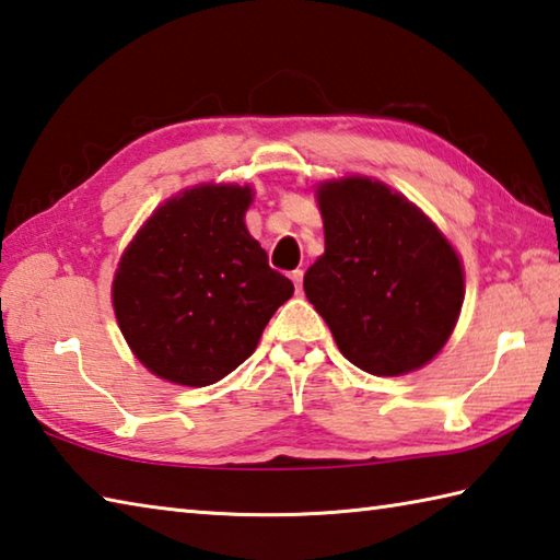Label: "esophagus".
<instances>
[{"label":"esophagus","instance_id":"1","mask_svg":"<svg viewBox=\"0 0 560 560\" xmlns=\"http://www.w3.org/2000/svg\"><path fill=\"white\" fill-rule=\"evenodd\" d=\"M289 277H291V281H293V287H295V291H299V293H301V287H303V271H301V269H293V271L289 273Z\"/></svg>","mask_w":560,"mask_h":560}]
</instances>
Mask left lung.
<instances>
[{"label": "left lung", "mask_w": 560, "mask_h": 560, "mask_svg": "<svg viewBox=\"0 0 560 560\" xmlns=\"http://www.w3.org/2000/svg\"><path fill=\"white\" fill-rule=\"evenodd\" d=\"M325 252L303 291L339 352L374 376H405L442 352L462 315L464 261L436 223L388 184L347 174L315 186Z\"/></svg>", "instance_id": "1"}]
</instances>
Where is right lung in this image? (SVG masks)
<instances>
[{
	"mask_svg": "<svg viewBox=\"0 0 560 560\" xmlns=\"http://www.w3.org/2000/svg\"><path fill=\"white\" fill-rule=\"evenodd\" d=\"M252 201L249 184H194L160 203L120 255L118 330L158 378L186 388L225 378L293 295L245 225Z\"/></svg>",
	"mask_w": 560,
	"mask_h": 560,
	"instance_id": "right-lung-1",
	"label": "right lung"
}]
</instances>
